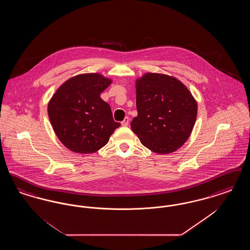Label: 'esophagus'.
I'll list each match as a JSON object with an SVG mask.
<instances>
[{
	"mask_svg": "<svg viewBox=\"0 0 250 250\" xmlns=\"http://www.w3.org/2000/svg\"><path fill=\"white\" fill-rule=\"evenodd\" d=\"M121 124H122V125H123V126H127V125H128V124H129V118H128V117H125Z\"/></svg>",
	"mask_w": 250,
	"mask_h": 250,
	"instance_id": "1",
	"label": "esophagus"
}]
</instances>
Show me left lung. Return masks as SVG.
Wrapping results in <instances>:
<instances>
[{
  "mask_svg": "<svg viewBox=\"0 0 250 250\" xmlns=\"http://www.w3.org/2000/svg\"><path fill=\"white\" fill-rule=\"evenodd\" d=\"M138 116L131 129L145 147L157 154L175 152L190 136L198 105L177 79L147 73L136 81Z\"/></svg>",
  "mask_w": 250,
  "mask_h": 250,
  "instance_id": "left-lung-1",
  "label": "left lung"
}]
</instances>
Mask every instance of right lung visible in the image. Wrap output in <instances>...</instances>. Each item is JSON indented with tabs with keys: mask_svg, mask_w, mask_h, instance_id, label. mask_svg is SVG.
I'll list each match as a JSON object with an SVG mask.
<instances>
[{
	"mask_svg": "<svg viewBox=\"0 0 250 250\" xmlns=\"http://www.w3.org/2000/svg\"><path fill=\"white\" fill-rule=\"evenodd\" d=\"M110 83L100 74L78 75L62 84L49 100L48 117L53 130L72 152L95 153L121 125L100 97Z\"/></svg>",
	"mask_w": 250,
	"mask_h": 250,
	"instance_id": "obj_1",
	"label": "right lung"
}]
</instances>
